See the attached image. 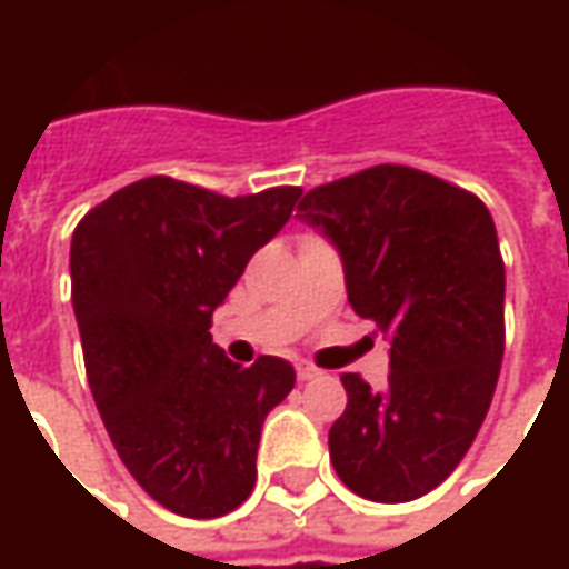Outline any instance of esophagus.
<instances>
[{
	"label": "esophagus",
	"instance_id": "esophagus-1",
	"mask_svg": "<svg viewBox=\"0 0 569 569\" xmlns=\"http://www.w3.org/2000/svg\"><path fill=\"white\" fill-rule=\"evenodd\" d=\"M319 377H322V370H319V367H313V363H300V367H297V380L300 382L319 380Z\"/></svg>",
	"mask_w": 569,
	"mask_h": 569
}]
</instances>
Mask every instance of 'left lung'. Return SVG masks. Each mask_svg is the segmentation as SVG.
<instances>
[{
  "mask_svg": "<svg viewBox=\"0 0 569 569\" xmlns=\"http://www.w3.org/2000/svg\"><path fill=\"white\" fill-rule=\"evenodd\" d=\"M297 218L332 240L355 313L389 339V382L345 373L329 456L355 493L405 503L469 452L503 361V259L478 196L402 164L310 189Z\"/></svg>",
  "mask_w": 569,
  "mask_h": 569,
  "instance_id": "8db88e82",
  "label": "left lung"
}]
</instances>
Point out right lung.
I'll return each mask as SVG.
<instances>
[{
    "instance_id": "obj_1",
    "label": "right lung",
    "mask_w": 569,
    "mask_h": 569,
    "mask_svg": "<svg viewBox=\"0 0 569 569\" xmlns=\"http://www.w3.org/2000/svg\"><path fill=\"white\" fill-rule=\"evenodd\" d=\"M297 199V187L228 199L144 177L72 233V307L91 396L122 466L170 513L237 510L256 485L262 421L295 389L291 363L266 355L240 367L208 329Z\"/></svg>"
}]
</instances>
